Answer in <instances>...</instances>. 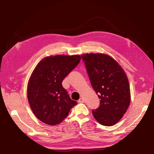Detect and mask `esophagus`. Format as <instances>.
I'll return each instance as SVG.
<instances>
[{"label": "esophagus", "instance_id": "1", "mask_svg": "<svg viewBox=\"0 0 154 154\" xmlns=\"http://www.w3.org/2000/svg\"><path fill=\"white\" fill-rule=\"evenodd\" d=\"M78 102H79V103H83L85 102V99H83V97H81V98H80V99L79 100V101H78Z\"/></svg>", "mask_w": 154, "mask_h": 154}]
</instances>
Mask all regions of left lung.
<instances>
[{
	"label": "left lung",
	"instance_id": "1",
	"mask_svg": "<svg viewBox=\"0 0 154 154\" xmlns=\"http://www.w3.org/2000/svg\"><path fill=\"white\" fill-rule=\"evenodd\" d=\"M90 82L100 100V106L92 110L97 122L103 126L116 124L130 103V91L125 72L112 57L103 54L81 55Z\"/></svg>",
	"mask_w": 154,
	"mask_h": 154
}]
</instances>
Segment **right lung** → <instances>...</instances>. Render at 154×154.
I'll return each instance as SVG.
<instances>
[{"mask_svg": "<svg viewBox=\"0 0 154 154\" xmlns=\"http://www.w3.org/2000/svg\"><path fill=\"white\" fill-rule=\"evenodd\" d=\"M79 55H57L44 58L32 72L28 84V99L38 119L56 125L77 104L62 86L64 78L79 64Z\"/></svg>", "mask_w": 154, "mask_h": 154, "instance_id": "right-lung-1", "label": "right lung"}]
</instances>
